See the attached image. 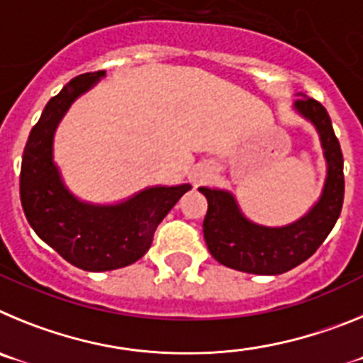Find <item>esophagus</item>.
I'll return each mask as SVG.
<instances>
[{"instance_id":"esophagus-1","label":"esophagus","mask_w":363,"mask_h":363,"mask_svg":"<svg viewBox=\"0 0 363 363\" xmlns=\"http://www.w3.org/2000/svg\"><path fill=\"white\" fill-rule=\"evenodd\" d=\"M209 174H211V172L207 171V169H198V171L194 172V182H196V185L203 184L205 179L209 178Z\"/></svg>"}]
</instances>
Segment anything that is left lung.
<instances>
[{"label": "left lung", "instance_id": "1", "mask_svg": "<svg viewBox=\"0 0 363 363\" xmlns=\"http://www.w3.org/2000/svg\"><path fill=\"white\" fill-rule=\"evenodd\" d=\"M303 96V94H300ZM294 111L314 125L327 162L320 200L300 220L284 227L258 225L240 211L223 189L200 187L209 209L203 220L205 243L216 262L251 274H281L316 252L331 233L344 203V156L325 107L313 98H298Z\"/></svg>", "mask_w": 363, "mask_h": 363}]
</instances>
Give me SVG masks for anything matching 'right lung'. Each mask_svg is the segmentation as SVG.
Wrapping results in <instances>:
<instances>
[{"mask_svg":"<svg viewBox=\"0 0 363 363\" xmlns=\"http://www.w3.org/2000/svg\"><path fill=\"white\" fill-rule=\"evenodd\" d=\"M105 76V70L70 79L45 105L23 150L19 194L25 216L36 234L69 264L83 271L127 267L149 251L156 227L191 185L147 187L129 200L96 205L76 198L54 163L57 123L70 105Z\"/></svg>","mask_w":363,"mask_h":363,"instance_id":"right-lung-1","label":"right lung"}]
</instances>
